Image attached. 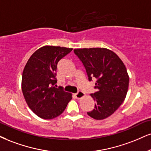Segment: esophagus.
<instances>
[{
	"label": "esophagus",
	"mask_w": 151,
	"mask_h": 151,
	"mask_svg": "<svg viewBox=\"0 0 151 151\" xmlns=\"http://www.w3.org/2000/svg\"><path fill=\"white\" fill-rule=\"evenodd\" d=\"M85 93L83 92H81V91H79V92H78L76 94H75V96L76 99H81L82 97H83V96H85Z\"/></svg>",
	"instance_id": "1"
}]
</instances>
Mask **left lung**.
<instances>
[{"label": "left lung", "instance_id": "8db88e82", "mask_svg": "<svg viewBox=\"0 0 151 151\" xmlns=\"http://www.w3.org/2000/svg\"><path fill=\"white\" fill-rule=\"evenodd\" d=\"M86 70L89 81L96 78L97 91L91 94L96 104L87 115L95 120L108 118L120 107L127 95L129 76L124 63L106 48L75 49Z\"/></svg>", "mask_w": 151, "mask_h": 151}]
</instances>
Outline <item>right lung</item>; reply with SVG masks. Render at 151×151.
<instances>
[{
    "mask_svg": "<svg viewBox=\"0 0 151 151\" xmlns=\"http://www.w3.org/2000/svg\"><path fill=\"white\" fill-rule=\"evenodd\" d=\"M72 48L44 46L28 60L22 73V90L29 107L35 114L50 120L64 112L71 94L57 87V64Z\"/></svg>",
    "mask_w": 151,
    "mask_h": 151,
    "instance_id": "obj_1",
    "label": "right lung"
}]
</instances>
